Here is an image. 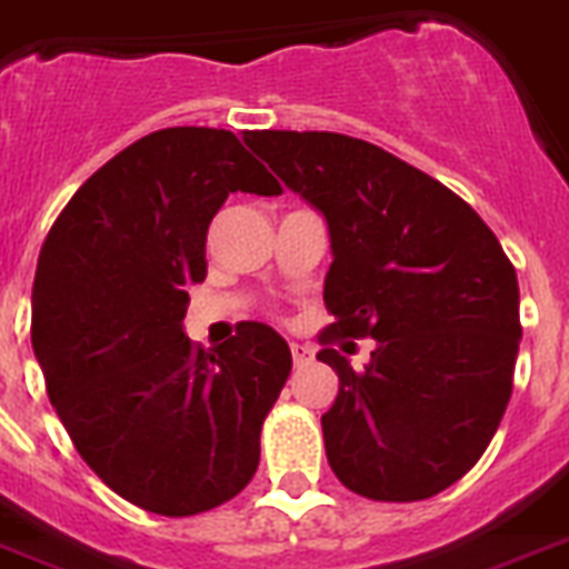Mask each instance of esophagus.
<instances>
[{"instance_id": "1", "label": "esophagus", "mask_w": 569, "mask_h": 569, "mask_svg": "<svg viewBox=\"0 0 569 569\" xmlns=\"http://www.w3.org/2000/svg\"><path fill=\"white\" fill-rule=\"evenodd\" d=\"M292 361H295V367H307L309 361H312V350H309L307 343L292 341Z\"/></svg>"}]
</instances>
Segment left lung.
I'll return each mask as SVG.
<instances>
[{"label":"left lung","instance_id":"1","mask_svg":"<svg viewBox=\"0 0 569 569\" xmlns=\"http://www.w3.org/2000/svg\"><path fill=\"white\" fill-rule=\"evenodd\" d=\"M246 144L327 219L332 338H373L365 370L332 347L321 417L336 477L370 500H425L480 460L512 396L520 295L498 237L457 193L338 132L262 130Z\"/></svg>","mask_w":569,"mask_h":569}]
</instances>
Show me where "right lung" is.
I'll return each instance as SVG.
<instances>
[{
	"label": "right lung",
	"mask_w": 569,
	"mask_h": 569,
	"mask_svg": "<svg viewBox=\"0 0 569 569\" xmlns=\"http://www.w3.org/2000/svg\"><path fill=\"white\" fill-rule=\"evenodd\" d=\"M237 190L280 184L233 132H150L71 196L37 260L31 343L57 417L114 495L167 518L246 489L292 370L266 323L217 350L184 336L208 226Z\"/></svg>",
	"instance_id": "right-lung-1"
}]
</instances>
